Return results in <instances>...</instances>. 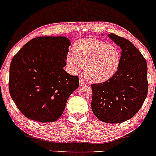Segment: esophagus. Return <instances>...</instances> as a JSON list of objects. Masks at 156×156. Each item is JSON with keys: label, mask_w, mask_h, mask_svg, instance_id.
Returning <instances> with one entry per match:
<instances>
[{"label": "esophagus", "mask_w": 156, "mask_h": 156, "mask_svg": "<svg viewBox=\"0 0 156 156\" xmlns=\"http://www.w3.org/2000/svg\"><path fill=\"white\" fill-rule=\"evenodd\" d=\"M80 85H82V86H85V85H87V83H85V80L82 78L80 79Z\"/></svg>", "instance_id": "esophagus-1"}]
</instances>
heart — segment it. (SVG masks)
Returning <instances> with one entry per match:
<instances>
[{"instance_id":"obj_1","label":"heart","mask_w":156,"mask_h":156,"mask_svg":"<svg viewBox=\"0 0 156 156\" xmlns=\"http://www.w3.org/2000/svg\"><path fill=\"white\" fill-rule=\"evenodd\" d=\"M72 54L66 57V62L73 73L85 68L86 78L93 83H103L110 80L118 71L121 51L116 45L97 39L85 38L75 43Z\"/></svg>"}]
</instances>
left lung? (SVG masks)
<instances>
[{"instance_id": "left-lung-1", "label": "left lung", "mask_w": 156, "mask_h": 156, "mask_svg": "<svg viewBox=\"0 0 156 156\" xmlns=\"http://www.w3.org/2000/svg\"><path fill=\"white\" fill-rule=\"evenodd\" d=\"M108 36L122 49L121 62L113 77L91 85V109L101 122L122 123L135 116L146 99L147 65L130 41L112 33Z\"/></svg>"}]
</instances>
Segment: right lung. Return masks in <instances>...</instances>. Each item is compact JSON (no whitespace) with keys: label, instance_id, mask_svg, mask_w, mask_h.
Returning a JSON list of instances; mask_svg holds the SVG:
<instances>
[{"label":"right lung","instance_id":"obj_1","mask_svg":"<svg viewBox=\"0 0 156 156\" xmlns=\"http://www.w3.org/2000/svg\"><path fill=\"white\" fill-rule=\"evenodd\" d=\"M71 41L66 37H39L14 56L9 89L12 100L28 119L57 120L71 94L80 86L77 76L65 71Z\"/></svg>","mask_w":156,"mask_h":156}]
</instances>
